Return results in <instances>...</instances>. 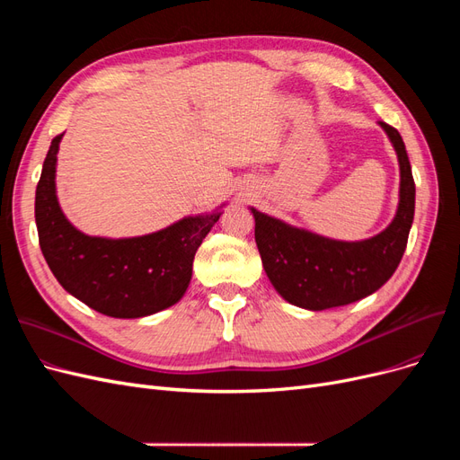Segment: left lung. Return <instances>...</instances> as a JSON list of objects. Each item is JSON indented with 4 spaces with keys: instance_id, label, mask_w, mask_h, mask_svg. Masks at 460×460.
I'll use <instances>...</instances> for the list:
<instances>
[{
    "instance_id": "8db88e82",
    "label": "left lung",
    "mask_w": 460,
    "mask_h": 460,
    "mask_svg": "<svg viewBox=\"0 0 460 460\" xmlns=\"http://www.w3.org/2000/svg\"><path fill=\"white\" fill-rule=\"evenodd\" d=\"M380 128L399 163V203L394 220L367 240L343 242L299 228L249 207L264 272L288 303L307 311L349 305L380 289L399 267L414 218V180L401 134Z\"/></svg>"
}]
</instances>
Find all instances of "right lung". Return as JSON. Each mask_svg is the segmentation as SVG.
Masks as SVG:
<instances>
[{
  "label": "right lung",
  "instance_id": "right-lung-1",
  "mask_svg": "<svg viewBox=\"0 0 460 460\" xmlns=\"http://www.w3.org/2000/svg\"><path fill=\"white\" fill-rule=\"evenodd\" d=\"M63 136L49 146L34 205L40 247L53 276L73 297L113 318H142L172 307L184 297L193 257L226 203L132 238L84 234L58 199L55 174Z\"/></svg>",
  "mask_w": 460,
  "mask_h": 460
}]
</instances>
